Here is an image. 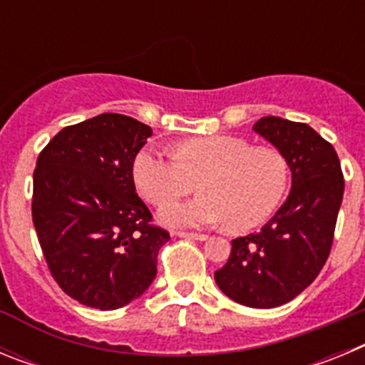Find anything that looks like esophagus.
<instances>
[{"instance_id":"obj_1","label":"esophagus","mask_w":365,"mask_h":365,"mask_svg":"<svg viewBox=\"0 0 365 365\" xmlns=\"http://www.w3.org/2000/svg\"><path fill=\"white\" fill-rule=\"evenodd\" d=\"M177 237H182V240H192V241H205L208 235L205 234H193V232H175Z\"/></svg>"}]
</instances>
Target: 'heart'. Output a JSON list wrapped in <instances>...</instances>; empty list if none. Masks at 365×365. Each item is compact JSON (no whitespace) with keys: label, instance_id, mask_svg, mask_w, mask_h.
Listing matches in <instances>:
<instances>
[{"label":"heart","instance_id":"b5f03b06","mask_svg":"<svg viewBox=\"0 0 365 365\" xmlns=\"http://www.w3.org/2000/svg\"><path fill=\"white\" fill-rule=\"evenodd\" d=\"M137 190L151 205H166L195 190L202 195L182 205H168L160 221L170 227H205L227 221L245 232L272 215L285 195L289 166L279 150L250 146L234 135H212L182 140L173 157L144 148L133 160Z\"/></svg>","mask_w":365,"mask_h":365}]
</instances>
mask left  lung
Returning <instances> with one entry per match:
<instances>
[{"label": "left lung", "instance_id": "left-lung-1", "mask_svg": "<svg viewBox=\"0 0 365 365\" xmlns=\"http://www.w3.org/2000/svg\"><path fill=\"white\" fill-rule=\"evenodd\" d=\"M254 131L283 153L292 190L259 232L232 241L230 257L214 278L234 302L272 309L294 299L324 269L344 197V173L334 148L311 125L263 117Z\"/></svg>", "mask_w": 365, "mask_h": 365}]
</instances>
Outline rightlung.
Segmentation results:
<instances>
[{"label": "right lung", "mask_w": 365, "mask_h": 365, "mask_svg": "<svg viewBox=\"0 0 365 365\" xmlns=\"http://www.w3.org/2000/svg\"><path fill=\"white\" fill-rule=\"evenodd\" d=\"M150 125L118 113L63 128L38 155L32 222L51 276L87 307L120 309L157 274L170 240L135 192L133 160Z\"/></svg>", "instance_id": "right-lung-1"}]
</instances>
